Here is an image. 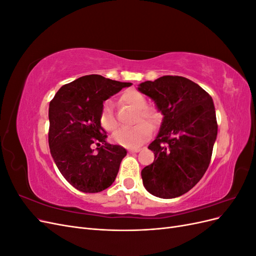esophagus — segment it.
Segmentation results:
<instances>
[{
	"mask_svg": "<svg viewBox=\"0 0 256 256\" xmlns=\"http://www.w3.org/2000/svg\"><path fill=\"white\" fill-rule=\"evenodd\" d=\"M140 150H141V148H129L128 150V152H131V154H132V152H138Z\"/></svg>",
	"mask_w": 256,
	"mask_h": 256,
	"instance_id": "obj_1",
	"label": "esophagus"
}]
</instances>
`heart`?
I'll list each match as a JSON object with an SVG mask.
<instances>
[{
  "label": "heart",
  "instance_id": "b5f03b06",
  "mask_svg": "<svg viewBox=\"0 0 256 256\" xmlns=\"http://www.w3.org/2000/svg\"><path fill=\"white\" fill-rule=\"evenodd\" d=\"M122 102L134 108L136 110V115L134 122L138 123L129 129H120L113 134V140L118 144L127 147V148H136L142 145L150 138L152 134V127H156L160 122V114L157 109L152 106H146L145 97L136 90H128L122 92L120 97ZM143 119L148 121L150 126L146 122H140ZM99 122L102 127L108 131H114L118 128V122L113 113V108L110 102L104 104L102 112L99 116Z\"/></svg>",
  "mask_w": 256,
  "mask_h": 256
}]
</instances>
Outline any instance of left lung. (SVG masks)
<instances>
[{
	"label": "left lung",
	"mask_w": 256,
	"mask_h": 256,
	"mask_svg": "<svg viewBox=\"0 0 256 256\" xmlns=\"http://www.w3.org/2000/svg\"><path fill=\"white\" fill-rule=\"evenodd\" d=\"M164 115L150 144L154 160L145 166V189L160 198L191 190L205 174L218 134L212 98L198 84L180 76H164L138 84Z\"/></svg>",
	"instance_id": "obj_1"
}]
</instances>
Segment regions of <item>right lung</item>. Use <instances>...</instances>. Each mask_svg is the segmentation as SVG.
<instances>
[{
	"mask_svg": "<svg viewBox=\"0 0 256 256\" xmlns=\"http://www.w3.org/2000/svg\"><path fill=\"white\" fill-rule=\"evenodd\" d=\"M130 85L99 74L83 76L63 85L51 100L50 152L62 175L76 189L104 191L118 176L127 150L106 142L99 116L106 100ZM95 140L103 143L97 154L90 147Z\"/></svg>",
	"mask_w": 256,
	"mask_h": 256,
	"instance_id": "right-lung-1",
	"label": "right lung"
}]
</instances>
